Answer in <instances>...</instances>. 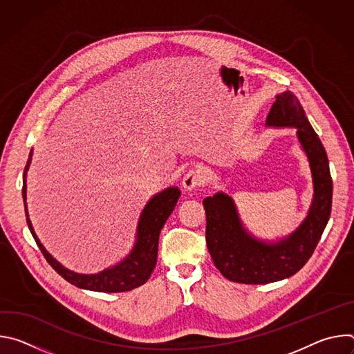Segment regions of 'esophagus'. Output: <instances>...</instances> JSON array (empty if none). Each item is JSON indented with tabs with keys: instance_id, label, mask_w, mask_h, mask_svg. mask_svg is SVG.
Segmentation results:
<instances>
[{
	"instance_id": "1",
	"label": "esophagus",
	"mask_w": 354,
	"mask_h": 354,
	"mask_svg": "<svg viewBox=\"0 0 354 354\" xmlns=\"http://www.w3.org/2000/svg\"><path fill=\"white\" fill-rule=\"evenodd\" d=\"M205 182H206V176H205L203 171L194 168V169H190V171L183 176L182 186H183L185 190L192 192V190H194L196 187L203 185Z\"/></svg>"
}]
</instances>
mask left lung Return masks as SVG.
<instances>
[{"mask_svg": "<svg viewBox=\"0 0 354 354\" xmlns=\"http://www.w3.org/2000/svg\"><path fill=\"white\" fill-rule=\"evenodd\" d=\"M266 127L297 130L310 164L314 194L307 217L290 235L276 241L261 239L246 230L230 194L217 192L203 200L212 259L221 274L235 283L268 284L295 274L314 254L330 217L333 186L326 151L291 91L276 95Z\"/></svg>", "mask_w": 354, "mask_h": 354, "instance_id": "obj_1", "label": "left lung"}]
</instances>
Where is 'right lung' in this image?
Segmentation results:
<instances>
[{"mask_svg":"<svg viewBox=\"0 0 354 354\" xmlns=\"http://www.w3.org/2000/svg\"><path fill=\"white\" fill-rule=\"evenodd\" d=\"M32 156L33 149H30V154L24 171L22 197L28 227L48 265L68 283L84 290L99 292H123L142 286L149 279L151 273H153L157 265L160 232L178 203V198L180 197V190L175 186H171L154 194L148 200V203L144 206L138 218L134 245L124 259H122L113 266L104 269L102 272H97L93 274L77 273L64 268L59 261H56L48 254L46 248L39 241L30 223L26 205V175L32 162Z\"/></svg>","mask_w":354,"mask_h":354,"instance_id":"obj_1","label":"right lung"}]
</instances>
